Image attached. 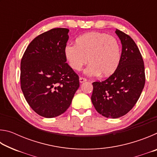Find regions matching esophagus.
Returning <instances> with one entry per match:
<instances>
[{
    "instance_id": "1",
    "label": "esophagus",
    "mask_w": 157,
    "mask_h": 157,
    "mask_svg": "<svg viewBox=\"0 0 157 157\" xmlns=\"http://www.w3.org/2000/svg\"><path fill=\"white\" fill-rule=\"evenodd\" d=\"M79 83H83V82H86V79H85V78H79Z\"/></svg>"
}]
</instances>
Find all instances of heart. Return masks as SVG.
Returning <instances> with one entry per match:
<instances>
[{"mask_svg": "<svg viewBox=\"0 0 157 157\" xmlns=\"http://www.w3.org/2000/svg\"><path fill=\"white\" fill-rule=\"evenodd\" d=\"M64 55L73 70L80 71L89 61L90 64L84 71L87 75L109 77L120 65L121 48L115 37L91 32L79 36L75 44L66 45Z\"/></svg>", "mask_w": 157, "mask_h": 157, "instance_id": "b5f03b06", "label": "heart"}]
</instances>
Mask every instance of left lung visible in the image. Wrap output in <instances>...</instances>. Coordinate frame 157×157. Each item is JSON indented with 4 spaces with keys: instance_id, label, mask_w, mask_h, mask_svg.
<instances>
[{
    "instance_id": "left-lung-1",
    "label": "left lung",
    "mask_w": 157,
    "mask_h": 157,
    "mask_svg": "<svg viewBox=\"0 0 157 157\" xmlns=\"http://www.w3.org/2000/svg\"><path fill=\"white\" fill-rule=\"evenodd\" d=\"M122 44L121 60L115 73L106 80L93 83L91 101L98 113L106 118L125 115L136 104L145 82L144 63L134 40L116 29Z\"/></svg>"
}]
</instances>
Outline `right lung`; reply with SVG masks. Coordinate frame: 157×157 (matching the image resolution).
Wrapping results in <instances>:
<instances>
[{
    "label": "right lung",
    "instance_id": "1",
    "mask_svg": "<svg viewBox=\"0 0 157 157\" xmlns=\"http://www.w3.org/2000/svg\"><path fill=\"white\" fill-rule=\"evenodd\" d=\"M68 32L54 28L36 36L21 59V90L30 107L45 118L64 113L79 86L78 75L66 63Z\"/></svg>",
    "mask_w": 157,
    "mask_h": 157
}]
</instances>
